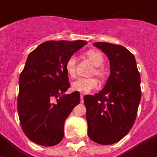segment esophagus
<instances>
[{
    "instance_id": "1",
    "label": "esophagus",
    "mask_w": 157,
    "mask_h": 157,
    "mask_svg": "<svg viewBox=\"0 0 157 157\" xmlns=\"http://www.w3.org/2000/svg\"><path fill=\"white\" fill-rule=\"evenodd\" d=\"M83 101H84V96L82 94H81V102L83 103Z\"/></svg>"
}]
</instances>
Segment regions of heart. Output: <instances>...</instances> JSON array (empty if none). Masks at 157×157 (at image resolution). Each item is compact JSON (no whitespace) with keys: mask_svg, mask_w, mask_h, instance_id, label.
I'll return each mask as SVG.
<instances>
[{"mask_svg":"<svg viewBox=\"0 0 157 157\" xmlns=\"http://www.w3.org/2000/svg\"><path fill=\"white\" fill-rule=\"evenodd\" d=\"M86 56L90 61V63L94 66L92 74H95L99 78L103 79L105 76V72L100 67L104 62L102 55L98 51L90 50L86 52ZM65 68L67 73L70 76H75L76 75V57L71 56L67 59L65 63ZM98 86V83L95 78H77L72 83V89L74 91L80 92L81 94H89L92 90H95Z\"/></svg>","mask_w":157,"mask_h":157,"instance_id":"obj_1","label":"heart"}]
</instances>
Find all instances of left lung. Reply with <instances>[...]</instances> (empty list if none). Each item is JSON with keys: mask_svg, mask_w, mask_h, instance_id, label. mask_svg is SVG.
<instances>
[{"mask_svg": "<svg viewBox=\"0 0 157 157\" xmlns=\"http://www.w3.org/2000/svg\"><path fill=\"white\" fill-rule=\"evenodd\" d=\"M109 61L110 74L102 90L84 97L88 136L99 144H113L130 132L141 99L140 74L136 58L127 48L95 43Z\"/></svg>", "mask_w": 157, "mask_h": 157, "instance_id": "1", "label": "left lung"}]
</instances>
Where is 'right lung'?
<instances>
[{"instance_id": "obj_1", "label": "right lung", "mask_w": 157, "mask_h": 157, "mask_svg": "<svg viewBox=\"0 0 157 157\" xmlns=\"http://www.w3.org/2000/svg\"><path fill=\"white\" fill-rule=\"evenodd\" d=\"M83 40L47 41L28 56L19 76L17 111L29 140L51 147L63 138V125L81 101L80 93L64 94L70 87L65 63L86 45Z\"/></svg>"}]
</instances>
